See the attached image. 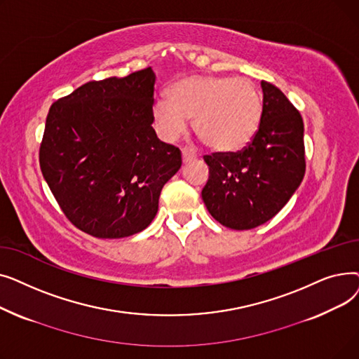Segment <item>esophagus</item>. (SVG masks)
Listing matches in <instances>:
<instances>
[{
  "label": "esophagus",
  "mask_w": 359,
  "mask_h": 359,
  "mask_svg": "<svg viewBox=\"0 0 359 359\" xmlns=\"http://www.w3.org/2000/svg\"><path fill=\"white\" fill-rule=\"evenodd\" d=\"M196 157H198V154L195 153L194 149H191V148H183V149H182L183 163H189V161H192V160H196Z\"/></svg>",
  "instance_id": "1"
}]
</instances>
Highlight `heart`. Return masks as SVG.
<instances>
[{"mask_svg": "<svg viewBox=\"0 0 359 359\" xmlns=\"http://www.w3.org/2000/svg\"><path fill=\"white\" fill-rule=\"evenodd\" d=\"M262 115L259 87L249 79L225 75L183 79L153 106L154 125L164 141L179 140L194 118L196 134L218 153L246 148L257 134Z\"/></svg>", "mask_w": 359, "mask_h": 359, "instance_id": "heart-1", "label": "heart"}]
</instances>
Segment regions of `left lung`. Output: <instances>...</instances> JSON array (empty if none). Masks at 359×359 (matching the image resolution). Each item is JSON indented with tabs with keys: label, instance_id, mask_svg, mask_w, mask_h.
I'll return each mask as SVG.
<instances>
[{
	"label": "left lung",
	"instance_id": "1",
	"mask_svg": "<svg viewBox=\"0 0 359 359\" xmlns=\"http://www.w3.org/2000/svg\"><path fill=\"white\" fill-rule=\"evenodd\" d=\"M263 115L252 142L237 153L205 156L206 210L224 227L250 230L273 218L306 173L304 123L278 87L262 81Z\"/></svg>",
	"mask_w": 359,
	"mask_h": 359
}]
</instances>
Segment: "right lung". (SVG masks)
Masks as SVG:
<instances>
[{
	"instance_id": "obj_1",
	"label": "right lung",
	"mask_w": 359,
	"mask_h": 359,
	"mask_svg": "<svg viewBox=\"0 0 359 359\" xmlns=\"http://www.w3.org/2000/svg\"><path fill=\"white\" fill-rule=\"evenodd\" d=\"M156 74L90 81L56 100L39 149L42 175L65 217L97 238L145 230L180 149L153 128Z\"/></svg>"
}]
</instances>
